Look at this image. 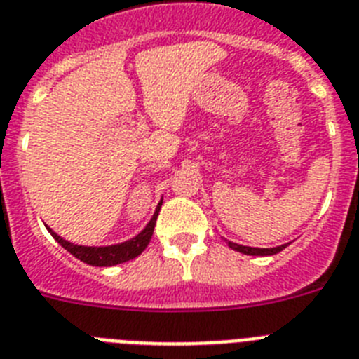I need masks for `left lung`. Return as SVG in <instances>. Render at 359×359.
<instances>
[{
	"instance_id": "8db88e82",
	"label": "left lung",
	"mask_w": 359,
	"mask_h": 359,
	"mask_svg": "<svg viewBox=\"0 0 359 359\" xmlns=\"http://www.w3.org/2000/svg\"><path fill=\"white\" fill-rule=\"evenodd\" d=\"M227 245L231 249H235V251H238V253H244V255H253V257H269V255H276L280 253L282 249L287 248V244L283 245H278V248H249V245H240V244H235V242H229V240H226Z\"/></svg>"
}]
</instances>
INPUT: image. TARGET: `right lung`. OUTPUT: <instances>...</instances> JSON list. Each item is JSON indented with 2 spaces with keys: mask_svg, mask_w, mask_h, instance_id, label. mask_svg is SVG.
<instances>
[{
  "mask_svg": "<svg viewBox=\"0 0 359 359\" xmlns=\"http://www.w3.org/2000/svg\"><path fill=\"white\" fill-rule=\"evenodd\" d=\"M162 202H158L157 210H155L154 217L146 224V227L142 229L141 233L133 238L126 240V242H121V244H114V245H102V248H90V245H77L72 244L68 240L61 238L57 233H54L50 227H46L50 231V235L54 236L57 240L59 244L63 245L67 249L68 253H72L76 258H79L81 262H85L88 266H95V267H110V266H117V264H124L128 260H133L135 257L144 251L148 248L149 240H151V235H154L155 229V222H157L158 217V210H161Z\"/></svg>",
  "mask_w": 359,
  "mask_h": 359,
  "instance_id": "right-lung-1",
  "label": "right lung"
}]
</instances>
